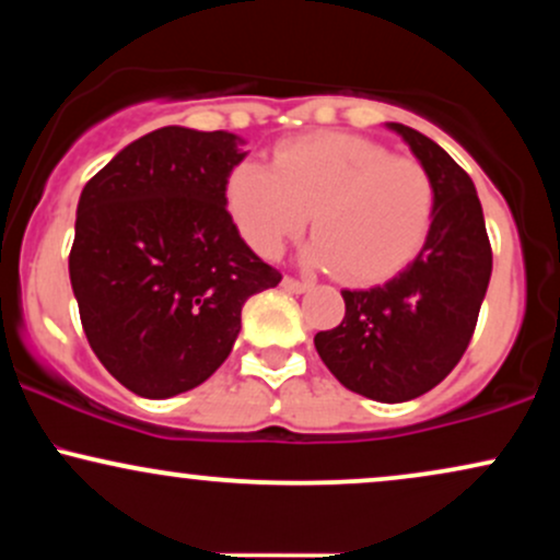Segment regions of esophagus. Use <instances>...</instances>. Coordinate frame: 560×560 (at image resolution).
Segmentation results:
<instances>
[{"label": "esophagus", "instance_id": "esophagus-1", "mask_svg": "<svg viewBox=\"0 0 560 560\" xmlns=\"http://www.w3.org/2000/svg\"><path fill=\"white\" fill-rule=\"evenodd\" d=\"M311 287H313L311 281L292 279V276H284V279H281V289H284V292H292V294H302V292H307V289H311Z\"/></svg>", "mask_w": 560, "mask_h": 560}]
</instances>
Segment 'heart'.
<instances>
[{"label":"heart","mask_w":560,"mask_h":560,"mask_svg":"<svg viewBox=\"0 0 560 560\" xmlns=\"http://www.w3.org/2000/svg\"><path fill=\"white\" fill-rule=\"evenodd\" d=\"M223 205L260 258H279L311 213L305 258L355 284L384 281L419 255L436 213V184L416 158L355 133H307L273 147L271 168L240 160Z\"/></svg>","instance_id":"b5f03b06"}]
</instances>
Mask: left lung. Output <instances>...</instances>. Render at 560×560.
Wrapping results in <instances>:
<instances>
[{
	"label": "left lung",
	"instance_id": "8db88e82",
	"mask_svg": "<svg viewBox=\"0 0 560 560\" xmlns=\"http://www.w3.org/2000/svg\"><path fill=\"white\" fill-rule=\"evenodd\" d=\"M436 184L432 231L413 262L387 284L345 289V318L316 334L326 369L350 392L405 402L445 378L477 329L492 273V247L468 173L416 128L387 124Z\"/></svg>",
	"mask_w": 560,
	"mask_h": 560
}]
</instances>
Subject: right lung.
<instances>
[{
    "label": "right lung",
    "instance_id": "1",
    "mask_svg": "<svg viewBox=\"0 0 560 560\" xmlns=\"http://www.w3.org/2000/svg\"><path fill=\"white\" fill-rule=\"evenodd\" d=\"M240 137L165 126L83 186L70 284L94 355L133 395L195 389L229 358L242 307L281 281L244 244L223 178Z\"/></svg>",
    "mask_w": 560,
    "mask_h": 560
}]
</instances>
